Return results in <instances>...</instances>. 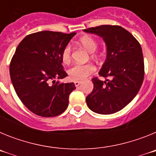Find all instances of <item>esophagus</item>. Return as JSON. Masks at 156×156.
<instances>
[{
	"mask_svg": "<svg viewBox=\"0 0 156 156\" xmlns=\"http://www.w3.org/2000/svg\"><path fill=\"white\" fill-rule=\"evenodd\" d=\"M74 83H75V86L76 87H79L81 83H82V81L76 80V81H75V82H74Z\"/></svg>",
	"mask_w": 156,
	"mask_h": 156,
	"instance_id": "obj_1",
	"label": "esophagus"
}]
</instances>
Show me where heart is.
Wrapping results in <instances>:
<instances>
[{
	"instance_id": "heart-1",
	"label": "heart",
	"mask_w": 156,
	"mask_h": 156,
	"mask_svg": "<svg viewBox=\"0 0 156 156\" xmlns=\"http://www.w3.org/2000/svg\"><path fill=\"white\" fill-rule=\"evenodd\" d=\"M79 43L83 48L89 53H94L98 48V42L90 36H84L80 39ZM71 45H66L62 52V60L64 63L68 64L71 60ZM95 67L91 63L87 64H74L68 70L69 76L74 80H82L86 79L90 74L94 73Z\"/></svg>"
}]
</instances>
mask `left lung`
<instances>
[{
	"label": "left lung",
	"mask_w": 156,
	"mask_h": 156,
	"mask_svg": "<svg viewBox=\"0 0 156 156\" xmlns=\"http://www.w3.org/2000/svg\"><path fill=\"white\" fill-rule=\"evenodd\" d=\"M102 37L107 47L106 59L99 71L102 81L92 79L94 89L86 98L88 108L108 115L120 111L138 93L144 76L142 49L130 33L119 26L103 25L83 30Z\"/></svg>",
	"instance_id": "left-lung-1"
}]
</instances>
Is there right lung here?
I'll list each match as a JSON object with an SVG mask.
<instances>
[{
	"mask_svg": "<svg viewBox=\"0 0 156 156\" xmlns=\"http://www.w3.org/2000/svg\"><path fill=\"white\" fill-rule=\"evenodd\" d=\"M75 34L37 32L27 36L16 48L10 63L12 85L22 102L36 115L57 116L68 107L74 83L50 82L68 76L62 65V52Z\"/></svg>",
	"mask_w": 156,
	"mask_h": 156,
	"instance_id": "obj_1",
	"label": "right lung"
}]
</instances>
